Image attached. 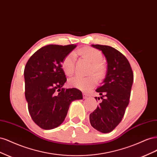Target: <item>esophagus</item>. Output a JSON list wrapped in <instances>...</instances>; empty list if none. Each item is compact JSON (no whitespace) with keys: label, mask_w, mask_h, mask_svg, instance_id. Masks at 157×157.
<instances>
[{"label":"esophagus","mask_w":157,"mask_h":157,"mask_svg":"<svg viewBox=\"0 0 157 157\" xmlns=\"http://www.w3.org/2000/svg\"><path fill=\"white\" fill-rule=\"evenodd\" d=\"M82 95H83V98L84 99H86L88 97V95L86 94V93H83L82 94Z\"/></svg>","instance_id":"esophagus-1"}]
</instances>
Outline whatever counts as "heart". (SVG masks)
Returning a JSON list of instances; mask_svg holds the SVG:
<instances>
[{
    "mask_svg": "<svg viewBox=\"0 0 157 157\" xmlns=\"http://www.w3.org/2000/svg\"><path fill=\"white\" fill-rule=\"evenodd\" d=\"M78 53L92 63V67L89 71V75L94 74L98 78L101 77L105 70V65L101 62L103 58L101 52L96 48L86 47L79 50ZM75 54L74 52H71L65 57L61 63V67L65 74L69 77L73 75L75 73ZM96 82V78L94 75L88 77H82L77 75L69 80V84L71 87L86 91L94 87Z\"/></svg>",
    "mask_w": 157,
    "mask_h": 157,
    "instance_id": "1",
    "label": "heart"
}]
</instances>
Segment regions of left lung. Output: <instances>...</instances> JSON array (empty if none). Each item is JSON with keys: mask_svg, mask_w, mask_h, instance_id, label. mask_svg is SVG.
Wrapping results in <instances>:
<instances>
[{"mask_svg": "<svg viewBox=\"0 0 157 157\" xmlns=\"http://www.w3.org/2000/svg\"><path fill=\"white\" fill-rule=\"evenodd\" d=\"M102 51L107 61L106 77L96 91L101 99L90 115L92 126L102 133L112 132L121 122L130 102L134 73L129 61L119 51L109 46L92 44ZM97 100V97H95Z\"/></svg>", "mask_w": 157, "mask_h": 157, "instance_id": "1", "label": "left lung"}]
</instances>
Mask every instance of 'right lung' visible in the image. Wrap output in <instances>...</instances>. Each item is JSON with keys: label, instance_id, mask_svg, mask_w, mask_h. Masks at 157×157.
<instances>
[{"label": "right lung", "instance_id": "right-lung-1", "mask_svg": "<svg viewBox=\"0 0 157 157\" xmlns=\"http://www.w3.org/2000/svg\"><path fill=\"white\" fill-rule=\"evenodd\" d=\"M77 45L45 46L35 52L24 69L25 96L33 121L42 129L59 126L70 103L82 99L77 88H63L67 78L61 63Z\"/></svg>", "mask_w": 157, "mask_h": 157}]
</instances>
